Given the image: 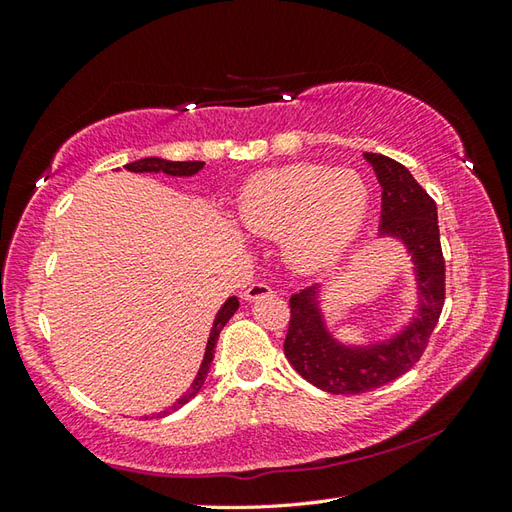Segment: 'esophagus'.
I'll list each match as a JSON object with an SVG mask.
<instances>
[{
  "instance_id": "1",
  "label": "esophagus",
  "mask_w": 512,
  "mask_h": 512,
  "mask_svg": "<svg viewBox=\"0 0 512 512\" xmlns=\"http://www.w3.org/2000/svg\"><path fill=\"white\" fill-rule=\"evenodd\" d=\"M273 295V288H270L266 281H255V284H250L244 292V299L248 301H255V299H262V297H268Z\"/></svg>"
}]
</instances>
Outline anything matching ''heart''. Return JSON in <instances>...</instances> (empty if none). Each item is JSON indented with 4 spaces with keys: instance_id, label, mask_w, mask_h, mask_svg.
Listing matches in <instances>:
<instances>
[{
    "instance_id": "b5f03b06",
    "label": "heart",
    "mask_w": 512,
    "mask_h": 512,
    "mask_svg": "<svg viewBox=\"0 0 512 512\" xmlns=\"http://www.w3.org/2000/svg\"><path fill=\"white\" fill-rule=\"evenodd\" d=\"M369 191L352 171L292 165L250 178L237 198V220L248 233L281 237L290 264L321 268L356 237Z\"/></svg>"
}]
</instances>
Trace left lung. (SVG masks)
<instances>
[{
	"mask_svg": "<svg viewBox=\"0 0 512 512\" xmlns=\"http://www.w3.org/2000/svg\"><path fill=\"white\" fill-rule=\"evenodd\" d=\"M383 187L380 235L402 239L416 264L420 312L387 343L369 347L341 345L325 328L317 288L290 297V323L284 352L297 372L336 396L365 394L396 380L420 361L444 306V257L438 209L407 167L383 154H365Z\"/></svg>",
	"mask_w": 512,
	"mask_h": 512,
	"instance_id": "8db88e82",
	"label": "left lung"
}]
</instances>
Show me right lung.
<instances>
[{"mask_svg":"<svg viewBox=\"0 0 512 512\" xmlns=\"http://www.w3.org/2000/svg\"><path fill=\"white\" fill-rule=\"evenodd\" d=\"M204 167V162L200 160H187V162H173V160H162V158H143V160H136V162H129V165H125L127 171H136V173H147V171H162L167 173V176H193V173H198L200 169ZM239 308V301L235 297L228 299L222 310L217 312L215 317V323H213V330H211V336H209V343H206V352H204V361L200 365V372L198 376H195V380L191 383L189 391L184 394L180 400L173 402V405L167 409V411H160L158 416H167V413L180 409L182 405H187V402L191 398H195V394L202 389L204 380H206V374H209L211 369V363H213V356H215V345H217V339H220V332L224 325L228 323V319L233 317L235 310Z\"/></svg>","mask_w":512,"mask_h":512,"instance_id":"obj_1","label":"right lung"}]
</instances>
